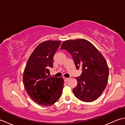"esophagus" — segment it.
<instances>
[{"instance_id": "34e87169", "label": "esophagus", "mask_w": 125, "mask_h": 125, "mask_svg": "<svg viewBox=\"0 0 125 125\" xmlns=\"http://www.w3.org/2000/svg\"><path fill=\"white\" fill-rule=\"evenodd\" d=\"M63 79H64V82H67L68 79H69V78H67V77H63Z\"/></svg>"}]
</instances>
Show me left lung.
<instances>
[{
  "mask_svg": "<svg viewBox=\"0 0 125 125\" xmlns=\"http://www.w3.org/2000/svg\"><path fill=\"white\" fill-rule=\"evenodd\" d=\"M61 49L70 53L77 69L82 68L81 76L75 77L77 85L73 90L75 96L85 102L98 99L108 79L109 69L104 57L91 42L83 39L64 41Z\"/></svg>",
  "mask_w": 125,
  "mask_h": 125,
  "instance_id": "left-lung-1",
  "label": "left lung"
}]
</instances>
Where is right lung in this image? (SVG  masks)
Listing matches in <instances>:
<instances>
[{
  "instance_id": "obj_1",
  "label": "right lung",
  "mask_w": 125,
  "mask_h": 125,
  "mask_svg": "<svg viewBox=\"0 0 125 125\" xmlns=\"http://www.w3.org/2000/svg\"><path fill=\"white\" fill-rule=\"evenodd\" d=\"M60 41H46L34 50L29 57L23 73L26 91L39 105L50 106L60 99L64 85L62 77L49 75L52 68L54 56L61 44Z\"/></svg>"
}]
</instances>
